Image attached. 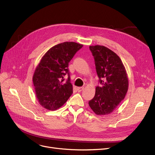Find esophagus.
<instances>
[{
	"label": "esophagus",
	"mask_w": 155,
	"mask_h": 155,
	"mask_svg": "<svg viewBox=\"0 0 155 155\" xmlns=\"http://www.w3.org/2000/svg\"><path fill=\"white\" fill-rule=\"evenodd\" d=\"M84 89V87H78V92H81Z\"/></svg>",
	"instance_id": "obj_1"
}]
</instances>
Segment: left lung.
<instances>
[{
    "label": "left lung",
    "instance_id": "left-lung-1",
    "mask_svg": "<svg viewBox=\"0 0 155 155\" xmlns=\"http://www.w3.org/2000/svg\"><path fill=\"white\" fill-rule=\"evenodd\" d=\"M94 59L99 84L89 105L97 115L112 113L128 91V79L123 64L116 53L103 45L89 46Z\"/></svg>",
    "mask_w": 155,
    "mask_h": 155
}]
</instances>
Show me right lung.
<instances>
[{
  "instance_id": "obj_1",
  "label": "right lung",
  "mask_w": 155,
  "mask_h": 155,
  "mask_svg": "<svg viewBox=\"0 0 155 155\" xmlns=\"http://www.w3.org/2000/svg\"><path fill=\"white\" fill-rule=\"evenodd\" d=\"M83 46L76 42H64L54 45L42 57L32 79L36 96L44 108L58 110L73 93L69 62ZM66 75V81L63 78Z\"/></svg>"
}]
</instances>
